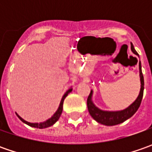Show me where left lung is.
I'll return each instance as SVG.
<instances>
[{
	"label": "left lung",
	"instance_id": "1",
	"mask_svg": "<svg viewBox=\"0 0 152 152\" xmlns=\"http://www.w3.org/2000/svg\"><path fill=\"white\" fill-rule=\"evenodd\" d=\"M131 50L134 54L139 56L137 51L134 50V45L131 43ZM139 69H140V91L138 96L137 99L132 103L128 107L121 110V111H103L96 107V105L92 102V95L93 91H91L87 99V107L88 111L91 116L96 120V122L102 124L103 125L113 126L124 123V121L131 118L134 114L137 112L138 108L140 107V103L142 101L144 92V77L141 71V63L139 61Z\"/></svg>",
	"mask_w": 152,
	"mask_h": 152
}]
</instances>
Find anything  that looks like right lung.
Returning a JSON list of instances; mask_svg holds the SVG:
<instances>
[{
  "mask_svg": "<svg viewBox=\"0 0 152 152\" xmlns=\"http://www.w3.org/2000/svg\"><path fill=\"white\" fill-rule=\"evenodd\" d=\"M73 91V89L72 88H70V89H68L67 91H66V93L63 95V96L61 98V102H60V105H59V107L58 109L56 110V112L55 113L53 114V116L49 118V119H47L46 121H45L43 123H29V122H27L24 119H23L22 118H21L20 116L18 115V113L17 114V116L18 117V118L23 122V123H24V124H26L28 126H31V127H34V128H37V129H45V128H48V127H50V126H52L54 124H55L56 122L57 121V120L59 119V118H60V116H61V113H62V106H63V102H64V99L67 97V96L71 92V91Z\"/></svg>",
  "mask_w": 152,
  "mask_h": 152,
  "instance_id": "add662e5",
  "label": "right lung"
}]
</instances>
